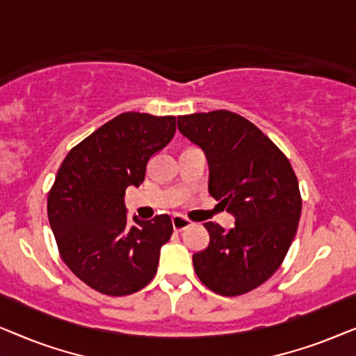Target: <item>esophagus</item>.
I'll return each instance as SVG.
<instances>
[{
    "mask_svg": "<svg viewBox=\"0 0 356 356\" xmlns=\"http://www.w3.org/2000/svg\"><path fill=\"white\" fill-rule=\"evenodd\" d=\"M172 223H173V228L177 232H183L184 228H188L189 225H191V220H188L186 217L179 216V213H175V216L172 217Z\"/></svg>",
    "mask_w": 356,
    "mask_h": 356,
    "instance_id": "esophagus-1",
    "label": "esophagus"
}]
</instances>
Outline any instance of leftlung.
Listing matches in <instances>:
<instances>
[{"mask_svg": "<svg viewBox=\"0 0 356 356\" xmlns=\"http://www.w3.org/2000/svg\"><path fill=\"white\" fill-rule=\"evenodd\" d=\"M178 129L202 150L209 193L235 217L225 232L213 222L206 250L193 256L201 282L223 296L254 290L279 269L301 216L298 179L279 147L228 110L178 116Z\"/></svg>", "mask_w": 356, "mask_h": 356, "instance_id": "left-lung-1", "label": "left lung"}]
</instances>
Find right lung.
I'll return each mask as SVG.
<instances>
[{"mask_svg": "<svg viewBox=\"0 0 356 356\" xmlns=\"http://www.w3.org/2000/svg\"><path fill=\"white\" fill-rule=\"evenodd\" d=\"M175 131V116L126 111L70 150L58 170L47 206L58 250L72 274L100 293L131 295L157 272L172 218L131 222L124 191L140 186L149 159Z\"/></svg>", "mask_w": 356, "mask_h": 356, "instance_id": "obj_1", "label": "right lung"}]
</instances>
